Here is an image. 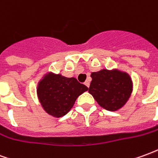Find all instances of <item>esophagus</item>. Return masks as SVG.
I'll return each instance as SVG.
<instances>
[{"label": "esophagus", "mask_w": 158, "mask_h": 158, "mask_svg": "<svg viewBox=\"0 0 158 158\" xmlns=\"http://www.w3.org/2000/svg\"><path fill=\"white\" fill-rule=\"evenodd\" d=\"M85 85L87 87H89V80H86L85 82Z\"/></svg>", "instance_id": "34e87169"}]
</instances>
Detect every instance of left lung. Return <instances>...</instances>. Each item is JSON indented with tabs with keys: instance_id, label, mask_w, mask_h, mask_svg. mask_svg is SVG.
<instances>
[{
	"instance_id": "left-lung-1",
	"label": "left lung",
	"mask_w": 158,
	"mask_h": 158,
	"mask_svg": "<svg viewBox=\"0 0 158 158\" xmlns=\"http://www.w3.org/2000/svg\"><path fill=\"white\" fill-rule=\"evenodd\" d=\"M92 80L89 88L100 106L108 110L117 111L129 100L132 92V81L128 73L118 70L102 69L91 73Z\"/></svg>"
}]
</instances>
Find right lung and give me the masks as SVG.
Listing matches in <instances>:
<instances>
[{
    "label": "right lung",
    "instance_id": "right-lung-1",
    "mask_svg": "<svg viewBox=\"0 0 158 158\" xmlns=\"http://www.w3.org/2000/svg\"><path fill=\"white\" fill-rule=\"evenodd\" d=\"M87 89L88 88L75 78L50 73L40 81L37 94L45 112L60 118L69 113L76 99Z\"/></svg>",
    "mask_w": 158,
    "mask_h": 158
}]
</instances>
